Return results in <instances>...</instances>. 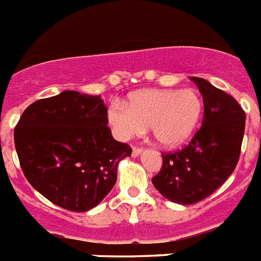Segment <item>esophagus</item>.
<instances>
[{"instance_id": "1", "label": "esophagus", "mask_w": 261, "mask_h": 261, "mask_svg": "<svg viewBox=\"0 0 261 261\" xmlns=\"http://www.w3.org/2000/svg\"><path fill=\"white\" fill-rule=\"evenodd\" d=\"M144 148L142 146H133V150H132V155L133 157H137L139 154H141Z\"/></svg>"}]
</instances>
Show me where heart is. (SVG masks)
<instances>
[{"label": "heart", "instance_id": "b5f03b06", "mask_svg": "<svg viewBox=\"0 0 261 261\" xmlns=\"http://www.w3.org/2000/svg\"><path fill=\"white\" fill-rule=\"evenodd\" d=\"M203 113V101L194 90L137 91L126 106L113 103L108 111L109 124L120 140L141 135L150 126L155 142L174 148L190 139Z\"/></svg>", "mask_w": 261, "mask_h": 261}]
</instances>
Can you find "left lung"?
Masks as SVG:
<instances>
[{
  "instance_id": "left-lung-1",
  "label": "left lung",
  "mask_w": 261,
  "mask_h": 261,
  "mask_svg": "<svg viewBox=\"0 0 261 261\" xmlns=\"http://www.w3.org/2000/svg\"><path fill=\"white\" fill-rule=\"evenodd\" d=\"M203 96V120L188 145L162 153L152 178L165 198L193 204L211 195L233 173L242 150L246 112L237 100L202 77H191Z\"/></svg>"
}]
</instances>
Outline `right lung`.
<instances>
[{
  "label": "right lung",
  "mask_w": 261,
  "mask_h": 261,
  "mask_svg": "<svg viewBox=\"0 0 261 261\" xmlns=\"http://www.w3.org/2000/svg\"><path fill=\"white\" fill-rule=\"evenodd\" d=\"M103 100L76 91L37 100L14 128L15 150L24 177L44 198L83 213L107 197L117 165L132 154L116 141Z\"/></svg>",
  "instance_id": "obj_1"
}]
</instances>
